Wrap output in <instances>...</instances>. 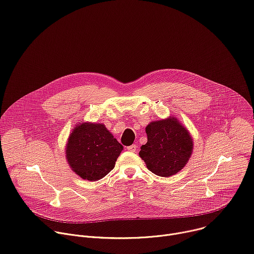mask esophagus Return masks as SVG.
I'll use <instances>...</instances> for the list:
<instances>
[{
    "mask_svg": "<svg viewBox=\"0 0 254 254\" xmlns=\"http://www.w3.org/2000/svg\"><path fill=\"white\" fill-rule=\"evenodd\" d=\"M127 151L134 153V152L136 151V149H137V146L133 144V145H131V146H128V147H127Z\"/></svg>",
    "mask_w": 254,
    "mask_h": 254,
    "instance_id": "obj_1",
    "label": "esophagus"
}]
</instances>
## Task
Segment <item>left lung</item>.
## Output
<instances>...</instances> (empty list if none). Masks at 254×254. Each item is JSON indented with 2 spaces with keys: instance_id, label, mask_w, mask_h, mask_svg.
Segmentation results:
<instances>
[{
  "instance_id": "1",
  "label": "left lung",
  "mask_w": 254,
  "mask_h": 254,
  "mask_svg": "<svg viewBox=\"0 0 254 254\" xmlns=\"http://www.w3.org/2000/svg\"><path fill=\"white\" fill-rule=\"evenodd\" d=\"M148 142L140 157L154 174L169 177L179 172L190 160L193 142L190 131L176 118L151 122L146 127Z\"/></svg>"
}]
</instances>
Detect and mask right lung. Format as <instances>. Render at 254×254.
Here are the masks:
<instances>
[{
  "label": "right lung",
  "mask_w": 254,
  "mask_h": 254,
  "mask_svg": "<svg viewBox=\"0 0 254 254\" xmlns=\"http://www.w3.org/2000/svg\"><path fill=\"white\" fill-rule=\"evenodd\" d=\"M124 147L102 124L80 123L68 136V166L83 179L96 181L114 167Z\"/></svg>",
  "instance_id": "add662e5"
}]
</instances>
